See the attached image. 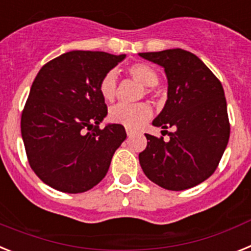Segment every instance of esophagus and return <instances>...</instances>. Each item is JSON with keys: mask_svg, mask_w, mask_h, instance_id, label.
Listing matches in <instances>:
<instances>
[{"mask_svg": "<svg viewBox=\"0 0 251 251\" xmlns=\"http://www.w3.org/2000/svg\"><path fill=\"white\" fill-rule=\"evenodd\" d=\"M126 134H127V136H131V135L134 134V130H131V128H127V127H126Z\"/></svg>", "mask_w": 251, "mask_h": 251, "instance_id": "34e87169", "label": "esophagus"}]
</instances>
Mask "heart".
<instances>
[{
  "label": "heart",
  "instance_id": "heart-1",
  "mask_svg": "<svg viewBox=\"0 0 251 251\" xmlns=\"http://www.w3.org/2000/svg\"><path fill=\"white\" fill-rule=\"evenodd\" d=\"M127 73L145 87H155L159 82L158 72L147 63H135L127 68ZM99 91L106 102H112L117 93V75L113 71L107 72L100 80ZM149 92V89H148ZM152 110L148 103L117 104L110 111V120L113 124H119L131 130L140 128L149 121Z\"/></svg>",
  "mask_w": 251,
  "mask_h": 251
}]
</instances>
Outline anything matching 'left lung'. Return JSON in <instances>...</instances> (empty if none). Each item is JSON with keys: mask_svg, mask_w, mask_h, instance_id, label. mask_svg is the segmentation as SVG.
<instances>
[{"mask_svg": "<svg viewBox=\"0 0 251 251\" xmlns=\"http://www.w3.org/2000/svg\"><path fill=\"white\" fill-rule=\"evenodd\" d=\"M162 65L168 78V100L152 125L169 140L145 134L139 154L144 173L169 191L197 186L216 171L227 147L230 123L222 84L198 56L183 49L140 53ZM175 131L168 133L166 128Z\"/></svg>", "mask_w": 251, "mask_h": 251, "instance_id": "1", "label": "left lung"}]
</instances>
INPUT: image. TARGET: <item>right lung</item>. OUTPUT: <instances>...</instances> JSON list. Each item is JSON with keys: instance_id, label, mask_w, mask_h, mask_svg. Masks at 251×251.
<instances>
[{"instance_id": "obj_1", "label": "right lung", "mask_w": 251, "mask_h": 251, "mask_svg": "<svg viewBox=\"0 0 251 251\" xmlns=\"http://www.w3.org/2000/svg\"><path fill=\"white\" fill-rule=\"evenodd\" d=\"M125 56L73 50L43 65L35 77L21 135L30 167L51 188L82 193L107 173L126 131L119 124L100 128L107 106L99 84Z\"/></svg>"}]
</instances>
